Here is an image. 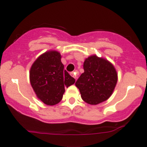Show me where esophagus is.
<instances>
[{"instance_id":"1","label":"esophagus","mask_w":147,"mask_h":147,"mask_svg":"<svg viewBox=\"0 0 147 147\" xmlns=\"http://www.w3.org/2000/svg\"><path fill=\"white\" fill-rule=\"evenodd\" d=\"M71 76H72V77H74L75 80H76V78H77L78 74H77V72H76V71H75V72H74V71H73V72L71 73Z\"/></svg>"}]
</instances>
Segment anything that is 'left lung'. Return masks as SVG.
<instances>
[{
	"label": "left lung",
	"instance_id": "left-lung-1",
	"mask_svg": "<svg viewBox=\"0 0 147 147\" xmlns=\"http://www.w3.org/2000/svg\"><path fill=\"white\" fill-rule=\"evenodd\" d=\"M84 73L76 82L82 98L90 105H98L110 98L118 80L115 67L107 59L93 55L83 65Z\"/></svg>",
	"mask_w": 147,
	"mask_h": 147
}]
</instances>
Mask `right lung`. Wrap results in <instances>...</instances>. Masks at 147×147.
I'll list each match as a JSON object with an SVG mask.
<instances>
[{
  "instance_id": "obj_1",
  "label": "right lung",
  "mask_w": 147,
  "mask_h": 147,
  "mask_svg": "<svg viewBox=\"0 0 147 147\" xmlns=\"http://www.w3.org/2000/svg\"><path fill=\"white\" fill-rule=\"evenodd\" d=\"M30 82L35 93L44 104L54 105L62 100L65 88L75 79L64 70L58 51H49L37 58L30 69Z\"/></svg>"
}]
</instances>
